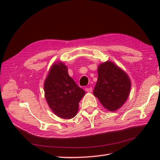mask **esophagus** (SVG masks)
<instances>
[{"label":"esophagus","mask_w":160,"mask_h":160,"mask_svg":"<svg viewBox=\"0 0 160 160\" xmlns=\"http://www.w3.org/2000/svg\"><path fill=\"white\" fill-rule=\"evenodd\" d=\"M85 91L88 92H91L92 91V87H90V88H86Z\"/></svg>","instance_id":"34e87169"}]
</instances>
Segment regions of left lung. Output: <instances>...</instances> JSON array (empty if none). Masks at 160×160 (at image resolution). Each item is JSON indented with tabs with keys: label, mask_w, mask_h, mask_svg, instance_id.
Segmentation results:
<instances>
[{
	"label": "left lung",
	"mask_w": 160,
	"mask_h": 160,
	"mask_svg": "<svg viewBox=\"0 0 160 160\" xmlns=\"http://www.w3.org/2000/svg\"><path fill=\"white\" fill-rule=\"evenodd\" d=\"M128 75L110 61L100 64L98 79L94 89V95L109 111L119 109L127 100L131 90Z\"/></svg>",
	"instance_id": "8db88e82"
}]
</instances>
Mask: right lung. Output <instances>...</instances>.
I'll return each instance as SVG.
<instances>
[{
	"mask_svg": "<svg viewBox=\"0 0 160 160\" xmlns=\"http://www.w3.org/2000/svg\"><path fill=\"white\" fill-rule=\"evenodd\" d=\"M45 98L48 106L58 117L70 119L77 114L79 102L85 92L69 76L63 63L51 67L44 82Z\"/></svg>",
	"mask_w": 160,
	"mask_h": 160,
	"instance_id": "obj_1",
	"label": "right lung"
}]
</instances>
